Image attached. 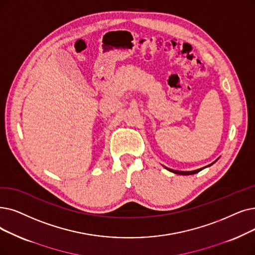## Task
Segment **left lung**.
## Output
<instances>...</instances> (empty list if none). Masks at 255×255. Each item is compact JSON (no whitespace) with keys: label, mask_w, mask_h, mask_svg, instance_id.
Returning <instances> with one entry per match:
<instances>
[{"label":"left lung","mask_w":255,"mask_h":255,"mask_svg":"<svg viewBox=\"0 0 255 255\" xmlns=\"http://www.w3.org/2000/svg\"><path fill=\"white\" fill-rule=\"evenodd\" d=\"M217 161V160H216ZM216 161H214L213 163H210V164H208V165H206V167H204V168H201V169H198V170H195V171H190V172H184V171H176V170H172V169H169V168H165L167 170H169L170 172H173V173H175V174H178V175H193V174H196V173H198V172H200L201 170H203V169H205V168H207V167H209V165H212V164H214Z\"/></svg>","instance_id":"obj_1"}]
</instances>
